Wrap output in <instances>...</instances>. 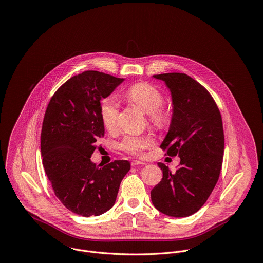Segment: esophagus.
Masks as SVG:
<instances>
[{"mask_svg":"<svg viewBox=\"0 0 263 263\" xmlns=\"http://www.w3.org/2000/svg\"><path fill=\"white\" fill-rule=\"evenodd\" d=\"M131 165H132V166H137V165H145V163H144V162H142V161H139V160H133V161L131 162Z\"/></svg>","mask_w":263,"mask_h":263,"instance_id":"1","label":"esophagus"}]
</instances>
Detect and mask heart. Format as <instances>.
Returning <instances> with one entry per match:
<instances>
[{"mask_svg": "<svg viewBox=\"0 0 263 263\" xmlns=\"http://www.w3.org/2000/svg\"><path fill=\"white\" fill-rule=\"evenodd\" d=\"M127 97L136 105H138L144 112L149 115V118L155 123L164 121V115L158 110L163 103V96L161 92L152 84L136 83L132 85L127 92ZM120 103L116 96H109L101 102L100 115L103 125L108 130H115L118 127ZM154 139L151 135H126L120 147L132 155L142 156L144 151L152 147Z\"/></svg>", "mask_w": 263, "mask_h": 263, "instance_id": "1", "label": "heart"}]
</instances>
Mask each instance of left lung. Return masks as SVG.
Instances as JSON below:
<instances>
[{
	"label": "left lung",
	"mask_w": 263,
	"mask_h": 263,
	"mask_svg": "<svg viewBox=\"0 0 263 263\" xmlns=\"http://www.w3.org/2000/svg\"><path fill=\"white\" fill-rule=\"evenodd\" d=\"M171 95L172 115L160 147L179 156L174 173L163 163L161 182L151 191L154 206L174 218L189 217L210 197L220 176L224 154L221 114L210 93L184 73L153 75Z\"/></svg>",
	"instance_id": "8db88e82"
}]
</instances>
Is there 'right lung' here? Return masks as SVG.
I'll return each mask as SVG.
<instances>
[{
    "label": "right lung",
    "mask_w": 263,
    "mask_h": 263,
    "mask_svg": "<svg viewBox=\"0 0 263 263\" xmlns=\"http://www.w3.org/2000/svg\"><path fill=\"white\" fill-rule=\"evenodd\" d=\"M125 80L87 70L67 80L50 99L41 131L46 176L59 200L82 217L100 216L117 199L130 163L117 160L100 167L91 161L104 135L101 100Z\"/></svg>",
    "instance_id": "obj_1"
}]
</instances>
